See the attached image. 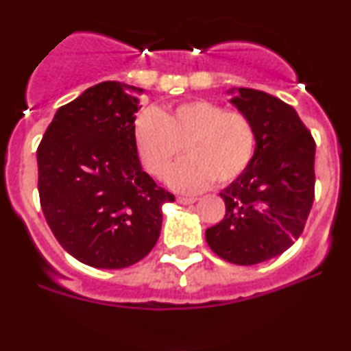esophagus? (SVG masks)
<instances>
[{
  "label": "esophagus",
  "mask_w": 351,
  "mask_h": 351,
  "mask_svg": "<svg viewBox=\"0 0 351 351\" xmlns=\"http://www.w3.org/2000/svg\"><path fill=\"white\" fill-rule=\"evenodd\" d=\"M180 202V204H193V202L197 201V197H188V196H178V199H176Z\"/></svg>",
  "instance_id": "obj_1"
}]
</instances>
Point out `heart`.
<instances>
[{"label": "heart", "mask_w": 351, "mask_h": 351, "mask_svg": "<svg viewBox=\"0 0 351 351\" xmlns=\"http://www.w3.org/2000/svg\"><path fill=\"white\" fill-rule=\"evenodd\" d=\"M138 158L155 178H165L184 147L186 160L168 175V184L181 193H197L213 180L229 184L252 163L256 134L252 121L240 111L194 99L168 112L145 109L134 122Z\"/></svg>", "instance_id": "obj_1"}]
</instances>
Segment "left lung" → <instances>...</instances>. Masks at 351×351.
<instances>
[{"label":"left lung","instance_id":"8db88e82","mask_svg":"<svg viewBox=\"0 0 351 351\" xmlns=\"http://www.w3.org/2000/svg\"><path fill=\"white\" fill-rule=\"evenodd\" d=\"M230 103L255 128V155L221 191L226 216L206 230V240L222 260L247 267L281 255L302 234L314 202L315 142L276 96L239 88Z\"/></svg>","mask_w":351,"mask_h":351}]
</instances>
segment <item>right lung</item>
Instances as JSON below:
<instances>
[{
    "label": "right lung",
    "mask_w": 351,
    "mask_h": 351,
    "mask_svg": "<svg viewBox=\"0 0 351 351\" xmlns=\"http://www.w3.org/2000/svg\"><path fill=\"white\" fill-rule=\"evenodd\" d=\"M142 88L103 82L58 108L37 147L39 197L50 230L73 258L117 269L150 253L162 206L175 201L142 170L134 122Z\"/></svg>",
    "instance_id": "right-lung-1"
}]
</instances>
